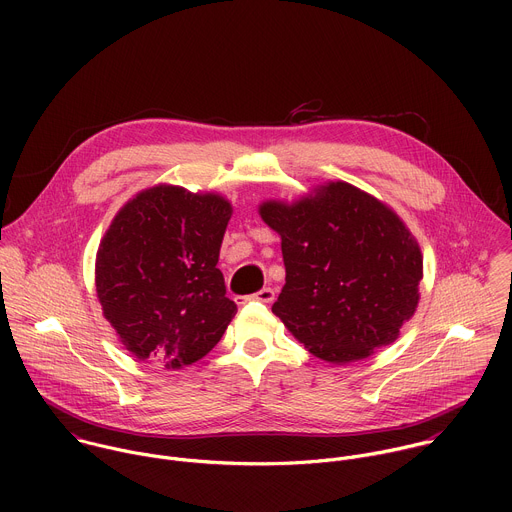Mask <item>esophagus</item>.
Wrapping results in <instances>:
<instances>
[{"label": "esophagus", "instance_id": "1", "mask_svg": "<svg viewBox=\"0 0 512 512\" xmlns=\"http://www.w3.org/2000/svg\"><path fill=\"white\" fill-rule=\"evenodd\" d=\"M247 300H257V302H263V304H271L275 300V291L271 287H263V289L257 291V294H253L249 298H239L237 304H245Z\"/></svg>", "mask_w": 512, "mask_h": 512}]
</instances>
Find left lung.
I'll return each mask as SVG.
<instances>
[{
  "label": "left lung",
  "mask_w": 512,
  "mask_h": 512,
  "mask_svg": "<svg viewBox=\"0 0 512 512\" xmlns=\"http://www.w3.org/2000/svg\"><path fill=\"white\" fill-rule=\"evenodd\" d=\"M281 239L285 285L273 314L330 364L395 342L419 304L423 255L403 218L377 196L328 180L296 200L259 204Z\"/></svg>",
  "instance_id": "left-lung-1"
}]
</instances>
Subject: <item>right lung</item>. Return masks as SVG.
Masks as SVG:
<instances>
[{
	"instance_id": "1",
	"label": "right lung",
	"mask_w": 512,
	"mask_h": 512,
	"mask_svg": "<svg viewBox=\"0 0 512 512\" xmlns=\"http://www.w3.org/2000/svg\"><path fill=\"white\" fill-rule=\"evenodd\" d=\"M233 216L227 196L154 184L107 227L95 287L105 320L139 360L180 371L206 356L237 314L216 267Z\"/></svg>"
}]
</instances>
